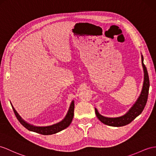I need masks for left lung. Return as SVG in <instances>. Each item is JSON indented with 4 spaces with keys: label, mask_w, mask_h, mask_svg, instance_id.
Listing matches in <instances>:
<instances>
[{
    "label": "left lung",
    "mask_w": 156,
    "mask_h": 156,
    "mask_svg": "<svg viewBox=\"0 0 156 156\" xmlns=\"http://www.w3.org/2000/svg\"><path fill=\"white\" fill-rule=\"evenodd\" d=\"M142 63L144 71V81L142 90L139 98H138V100L136 101L135 104L132 106V107L129 110V111L126 114V115L117 118L105 117L101 115L100 114L98 113L97 108H95L96 116L101 122L111 126H125V125L130 124L132 121L134 120L136 117L139 116L140 114L142 113L147 101V97L148 93H149L150 87L149 76H148V73L146 67L144 63V58L142 55Z\"/></svg>",
    "instance_id": "8db88e82"
}]
</instances>
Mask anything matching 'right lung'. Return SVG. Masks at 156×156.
<instances>
[{"label": "right lung", "mask_w": 156, "mask_h": 156, "mask_svg": "<svg viewBox=\"0 0 156 156\" xmlns=\"http://www.w3.org/2000/svg\"><path fill=\"white\" fill-rule=\"evenodd\" d=\"M12 107L13 109V111L15 114V116L16 117V119L18 120V121L20 122V124L22 125V126L25 127L26 129H28V130L30 131L37 132L38 133V134H43V135L54 134H55V133H58L60 131L63 130V129L67 128L71 123L72 120H73V118L74 116V101H73L71 102V105L69 107V111H68L66 116L62 121H61V122L58 123L51 125V126H44V127L34 126L33 125H30L28 124L27 122H26L24 120H22L21 119V117L18 115V114L17 113L16 110L14 109V108L12 107Z\"/></svg>", "instance_id": "add662e5"}]
</instances>
